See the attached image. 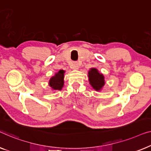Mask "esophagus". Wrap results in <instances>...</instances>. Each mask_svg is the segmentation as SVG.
Here are the masks:
<instances>
[{"instance_id":"34e87169","label":"esophagus","mask_w":151,"mask_h":151,"mask_svg":"<svg viewBox=\"0 0 151 151\" xmlns=\"http://www.w3.org/2000/svg\"><path fill=\"white\" fill-rule=\"evenodd\" d=\"M72 68L74 70H78V68H79V64H78V62H74L73 64H72Z\"/></svg>"}]
</instances>
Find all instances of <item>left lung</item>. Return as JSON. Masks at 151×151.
I'll return each mask as SVG.
<instances>
[{
    "mask_svg": "<svg viewBox=\"0 0 151 151\" xmlns=\"http://www.w3.org/2000/svg\"><path fill=\"white\" fill-rule=\"evenodd\" d=\"M88 76L89 83L92 88L96 92H101L105 84V76L103 74L100 73L95 68H92L88 71Z\"/></svg>",
    "mask_w": 151,
    "mask_h": 151,
    "instance_id": "1",
    "label": "left lung"
}]
</instances>
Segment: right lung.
<instances>
[{"label": "right lung", "mask_w": 151, "mask_h": 151, "mask_svg": "<svg viewBox=\"0 0 151 151\" xmlns=\"http://www.w3.org/2000/svg\"><path fill=\"white\" fill-rule=\"evenodd\" d=\"M65 70H60L50 78L48 86L52 90H61L64 86V73Z\"/></svg>", "instance_id": "right-lung-1"}]
</instances>
